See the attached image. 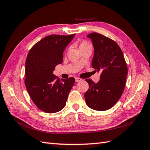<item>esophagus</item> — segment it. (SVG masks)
I'll return each instance as SVG.
<instances>
[{
    "mask_svg": "<svg viewBox=\"0 0 150 150\" xmlns=\"http://www.w3.org/2000/svg\"><path fill=\"white\" fill-rule=\"evenodd\" d=\"M75 82H79V81H81V79H80V78H78V77H75Z\"/></svg>",
    "mask_w": 150,
    "mask_h": 150,
    "instance_id": "esophagus-1",
    "label": "esophagus"
}]
</instances>
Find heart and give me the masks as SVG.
<instances>
[{
	"label": "heart",
	"instance_id": "heart-1",
	"mask_svg": "<svg viewBox=\"0 0 150 150\" xmlns=\"http://www.w3.org/2000/svg\"><path fill=\"white\" fill-rule=\"evenodd\" d=\"M89 44H89V43L87 42H82L81 43V44H80V46H79V47H83V46L89 45Z\"/></svg>",
	"mask_w": 150,
	"mask_h": 150
}]
</instances>
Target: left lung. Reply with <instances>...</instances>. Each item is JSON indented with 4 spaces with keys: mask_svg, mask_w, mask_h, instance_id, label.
<instances>
[{
    "mask_svg": "<svg viewBox=\"0 0 150 150\" xmlns=\"http://www.w3.org/2000/svg\"><path fill=\"white\" fill-rule=\"evenodd\" d=\"M87 37L94 47L91 66L100 71V75L97 83L86 79L89 84L84 93L86 103L94 110H108L117 103L123 93L128 68L122 50L114 40L97 33Z\"/></svg>",
    "mask_w": 150,
    "mask_h": 150,
    "instance_id": "obj_1",
    "label": "left lung"
}]
</instances>
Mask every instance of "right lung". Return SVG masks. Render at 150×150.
Instances as JSON below:
<instances>
[{
	"mask_svg": "<svg viewBox=\"0 0 150 150\" xmlns=\"http://www.w3.org/2000/svg\"><path fill=\"white\" fill-rule=\"evenodd\" d=\"M75 35L47 36L35 44L28 55L25 85L35 104L44 112L62 110L74 85L73 77L60 81L53 72L57 65L62 63L64 51Z\"/></svg>",
	"mask_w": 150,
	"mask_h": 150,
	"instance_id": "add662e5",
	"label": "right lung"
}]
</instances>
